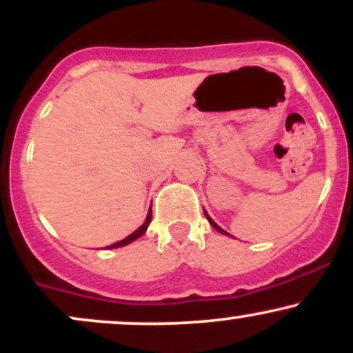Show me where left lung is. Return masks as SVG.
Returning <instances> with one entry per match:
<instances>
[{"instance_id": "1", "label": "left lung", "mask_w": 353, "mask_h": 353, "mask_svg": "<svg viewBox=\"0 0 353 353\" xmlns=\"http://www.w3.org/2000/svg\"><path fill=\"white\" fill-rule=\"evenodd\" d=\"M205 217H208V221L210 222V225H212V228H214V229H216V230H217V232H222V234H228V232H225V230H224V229H221V228H219V225L216 224V222H214V221H212V219H210V217L208 216V212H205Z\"/></svg>"}]
</instances>
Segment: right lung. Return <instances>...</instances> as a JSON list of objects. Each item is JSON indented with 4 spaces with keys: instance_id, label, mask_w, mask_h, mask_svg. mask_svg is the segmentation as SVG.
Instances as JSON below:
<instances>
[{
    "instance_id": "1",
    "label": "right lung",
    "mask_w": 353,
    "mask_h": 353,
    "mask_svg": "<svg viewBox=\"0 0 353 353\" xmlns=\"http://www.w3.org/2000/svg\"><path fill=\"white\" fill-rule=\"evenodd\" d=\"M151 219H152V209H149V214H148V217H145V222H144L143 225H141L139 229L134 230V232H132L131 236H128L125 239H123V241H119V242H116V244L109 245L108 249H116V247H123V245L131 244L132 241H136L137 237H141V236H143V234L145 232V229H148V225H149V222H151Z\"/></svg>"
}]
</instances>
